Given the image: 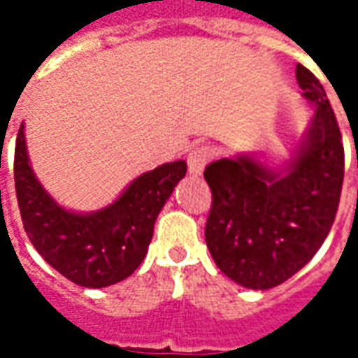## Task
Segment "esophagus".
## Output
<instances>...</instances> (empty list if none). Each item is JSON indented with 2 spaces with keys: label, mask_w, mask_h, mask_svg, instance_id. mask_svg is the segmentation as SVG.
Here are the masks:
<instances>
[{
  "label": "esophagus",
  "mask_w": 358,
  "mask_h": 358,
  "mask_svg": "<svg viewBox=\"0 0 358 358\" xmlns=\"http://www.w3.org/2000/svg\"><path fill=\"white\" fill-rule=\"evenodd\" d=\"M215 155V149L207 148V145H201V148H195L189 157H187V169H189V174L192 176H199L203 171H205V164L209 163L210 159Z\"/></svg>",
  "instance_id": "obj_1"
}]
</instances>
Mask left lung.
I'll return each instance as SVG.
<instances>
[{"mask_svg":"<svg viewBox=\"0 0 358 358\" xmlns=\"http://www.w3.org/2000/svg\"><path fill=\"white\" fill-rule=\"evenodd\" d=\"M315 117L284 164L257 153L222 157L205 169L213 192L205 240L226 276L249 289L284 284L315 257L330 232L343 184V143L322 84L295 66Z\"/></svg>","mask_w":358,"mask_h":358,"instance_id":"1","label":"left lung"}]
</instances>
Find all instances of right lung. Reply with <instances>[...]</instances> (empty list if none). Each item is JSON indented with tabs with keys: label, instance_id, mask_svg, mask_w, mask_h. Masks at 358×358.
Masks as SVG:
<instances>
[{
	"label": "right lung",
	"instance_id": "add662e5",
	"mask_svg": "<svg viewBox=\"0 0 358 358\" xmlns=\"http://www.w3.org/2000/svg\"><path fill=\"white\" fill-rule=\"evenodd\" d=\"M186 171L182 159L164 163L132 180L107 207L76 213L59 205L36 178L24 122L15 145V189L24 232L45 263L92 289L117 284L140 266L157 217Z\"/></svg>",
	"mask_w": 358,
	"mask_h": 358
}]
</instances>
